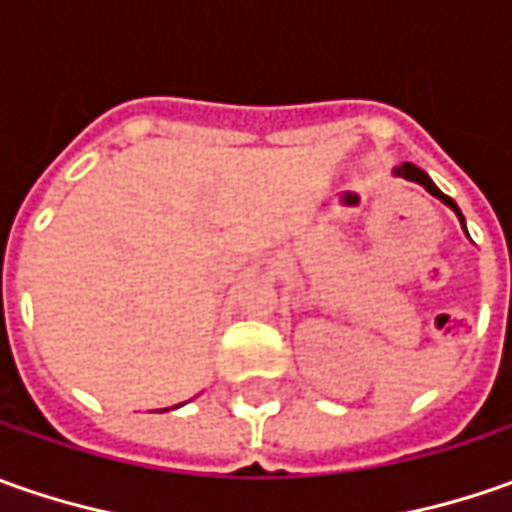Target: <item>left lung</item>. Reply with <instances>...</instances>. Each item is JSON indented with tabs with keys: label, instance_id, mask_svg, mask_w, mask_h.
I'll list each match as a JSON object with an SVG mask.
<instances>
[{
	"label": "left lung",
	"instance_id": "8db88e82",
	"mask_svg": "<svg viewBox=\"0 0 512 512\" xmlns=\"http://www.w3.org/2000/svg\"><path fill=\"white\" fill-rule=\"evenodd\" d=\"M393 173H396V176H402V179H407V182H416V185H422L424 190H427V193H433L436 199H442L444 205L450 207V210H456V216H459V222H462V227H464L462 210L456 207V202H453L450 196H444L442 190H439V187L433 185V179H430V176H427V173H424L422 168H416V165H410V162H404V165H399V168L393 170Z\"/></svg>",
	"mask_w": 512,
	"mask_h": 512
}]
</instances>
